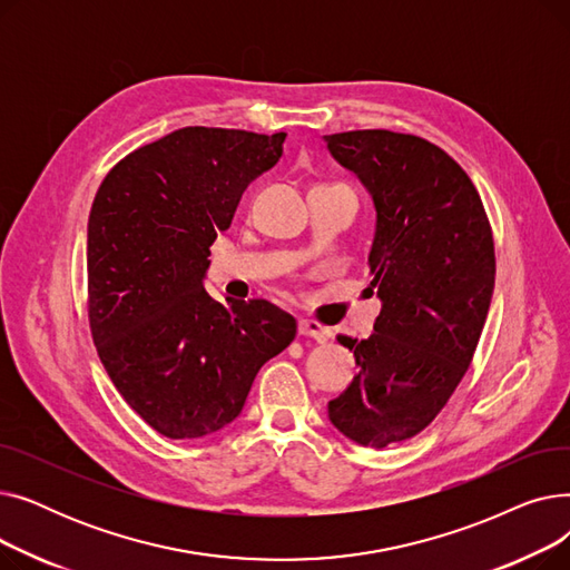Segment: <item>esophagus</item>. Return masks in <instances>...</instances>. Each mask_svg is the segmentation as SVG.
<instances>
[{"mask_svg": "<svg viewBox=\"0 0 570 570\" xmlns=\"http://www.w3.org/2000/svg\"><path fill=\"white\" fill-rule=\"evenodd\" d=\"M297 333H301L303 337H314L316 342H325L327 340L325 327L318 321H312V318H301V321H297Z\"/></svg>", "mask_w": 570, "mask_h": 570, "instance_id": "1", "label": "esophagus"}]
</instances>
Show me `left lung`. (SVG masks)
I'll return each instance as SVG.
<instances>
[{"mask_svg":"<svg viewBox=\"0 0 570 570\" xmlns=\"http://www.w3.org/2000/svg\"><path fill=\"white\" fill-rule=\"evenodd\" d=\"M325 140L374 198L370 291L383 303L370 340L337 337L361 372L327 415L385 448L423 432L464 379L494 291V237L469 175L434 142L387 129Z\"/></svg>","mask_w":570,"mask_h":570,"instance_id":"8db88e82","label":"left lung"}]
</instances>
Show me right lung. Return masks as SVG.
Returning <instances> with one entry per match:
<instances>
[{"label":"right lung","instance_id":"right-lung-1","mask_svg":"<svg viewBox=\"0 0 570 570\" xmlns=\"http://www.w3.org/2000/svg\"><path fill=\"white\" fill-rule=\"evenodd\" d=\"M284 138L177 129L117 161L89 209V331L117 393L168 439L235 421L258 370L295 340L273 303L224 307L203 286L217 233Z\"/></svg>","mask_w":570,"mask_h":570}]
</instances>
